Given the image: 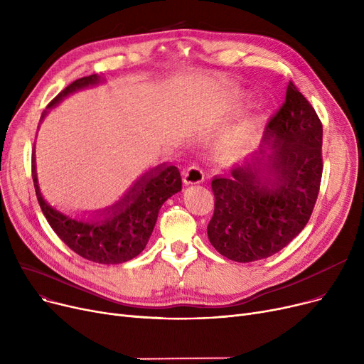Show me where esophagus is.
Masks as SVG:
<instances>
[{
    "mask_svg": "<svg viewBox=\"0 0 364 364\" xmlns=\"http://www.w3.org/2000/svg\"><path fill=\"white\" fill-rule=\"evenodd\" d=\"M205 180V174L203 171L196 166V165H192L188 166L184 172V177H183V181L186 186H192V184H200L202 181Z\"/></svg>",
    "mask_w": 364,
    "mask_h": 364,
    "instance_id": "esophagus-1",
    "label": "esophagus"
}]
</instances>
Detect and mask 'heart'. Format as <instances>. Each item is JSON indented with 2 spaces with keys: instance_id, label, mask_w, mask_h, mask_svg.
<instances>
[{
  "instance_id": "b5f03b06",
  "label": "heart",
  "mask_w": 364,
  "mask_h": 364,
  "mask_svg": "<svg viewBox=\"0 0 364 364\" xmlns=\"http://www.w3.org/2000/svg\"><path fill=\"white\" fill-rule=\"evenodd\" d=\"M267 119H269V113L258 110L225 129L215 143V159L224 164H233L250 155L257 146Z\"/></svg>"
}]
</instances>
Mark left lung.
Listing matches in <instances>:
<instances>
[{
    "instance_id": "1",
    "label": "left lung",
    "mask_w": 364,
    "mask_h": 364,
    "mask_svg": "<svg viewBox=\"0 0 364 364\" xmlns=\"http://www.w3.org/2000/svg\"><path fill=\"white\" fill-rule=\"evenodd\" d=\"M323 128L309 100L289 82L259 150L213 180L208 239L236 262L282 251L309 223L321 180Z\"/></svg>"
}]
</instances>
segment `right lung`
<instances>
[{
  "instance_id": "1",
  "label": "right lung",
  "mask_w": 364,
  "mask_h": 364,
  "mask_svg": "<svg viewBox=\"0 0 364 364\" xmlns=\"http://www.w3.org/2000/svg\"><path fill=\"white\" fill-rule=\"evenodd\" d=\"M102 82H105V78L97 73L73 81L47 106L41 121L68 95ZM32 177L38 202L55 235L73 252L99 264H121L137 257L151 236L161 206L181 190L178 168L161 164L146 171L113 205L94 211L88 218H78L59 211L44 199L38 184L35 147Z\"/></svg>"
}]
</instances>
